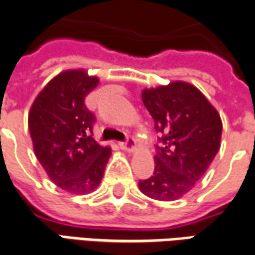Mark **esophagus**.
Here are the masks:
<instances>
[{
  "label": "esophagus",
  "mask_w": 255,
  "mask_h": 255,
  "mask_svg": "<svg viewBox=\"0 0 255 255\" xmlns=\"http://www.w3.org/2000/svg\"><path fill=\"white\" fill-rule=\"evenodd\" d=\"M119 146H120V148H122V150H124V151L132 152L133 148H135V140H133V139H131V137H128L126 142L119 143Z\"/></svg>",
  "instance_id": "1"
}]
</instances>
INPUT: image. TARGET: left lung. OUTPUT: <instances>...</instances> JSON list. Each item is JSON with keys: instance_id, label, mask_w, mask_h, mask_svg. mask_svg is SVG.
Listing matches in <instances>:
<instances>
[{"instance_id": "left-lung-1", "label": "left lung", "mask_w": 255, "mask_h": 255, "mask_svg": "<svg viewBox=\"0 0 255 255\" xmlns=\"http://www.w3.org/2000/svg\"><path fill=\"white\" fill-rule=\"evenodd\" d=\"M142 101L161 137L150 178L139 181L143 195L174 201L195 188L220 148L222 119L196 86L175 81L142 92Z\"/></svg>"}]
</instances>
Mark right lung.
<instances>
[{
  "instance_id": "1",
  "label": "right lung",
  "mask_w": 255,
  "mask_h": 255,
  "mask_svg": "<svg viewBox=\"0 0 255 255\" xmlns=\"http://www.w3.org/2000/svg\"><path fill=\"white\" fill-rule=\"evenodd\" d=\"M85 70H66L37 94L28 115L35 155L60 189L86 195L103 180L111 147L94 140V115L85 97L99 85Z\"/></svg>"
}]
</instances>
